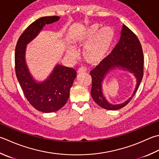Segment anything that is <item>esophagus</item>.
<instances>
[{
    "label": "esophagus",
    "instance_id": "34e87169",
    "mask_svg": "<svg viewBox=\"0 0 159 159\" xmlns=\"http://www.w3.org/2000/svg\"><path fill=\"white\" fill-rule=\"evenodd\" d=\"M87 71V70L85 69V68H84V67H80L79 70H78V74H82V73H84V72H86Z\"/></svg>",
    "mask_w": 159,
    "mask_h": 159
}]
</instances>
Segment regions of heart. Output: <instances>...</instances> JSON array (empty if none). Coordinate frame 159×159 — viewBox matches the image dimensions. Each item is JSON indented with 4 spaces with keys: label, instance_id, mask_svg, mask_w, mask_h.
I'll list each match as a JSON object with an SVG mask.
<instances>
[{
    "label": "heart",
    "instance_id": "heart-1",
    "mask_svg": "<svg viewBox=\"0 0 159 159\" xmlns=\"http://www.w3.org/2000/svg\"><path fill=\"white\" fill-rule=\"evenodd\" d=\"M99 29L100 25L98 23L90 25L78 34L73 40L76 48H83V58L91 65L98 64L104 60L115 39V32L112 27L106 26ZM66 52L71 58L76 57V49L73 46H68Z\"/></svg>",
    "mask_w": 159,
    "mask_h": 159
}]
</instances>
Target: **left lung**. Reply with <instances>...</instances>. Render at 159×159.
I'll use <instances>...</instances> for the list:
<instances>
[{"label":"left lung","instance_id":"1","mask_svg":"<svg viewBox=\"0 0 159 159\" xmlns=\"http://www.w3.org/2000/svg\"><path fill=\"white\" fill-rule=\"evenodd\" d=\"M116 69L127 70L137 79V85L132 96L122 104H111L102 92V83L107 75ZM92 85L91 95L99 106L108 110H117L125 107L132 100L141 83L143 76V54L137 36L128 27L123 25L120 40L114 49L90 71Z\"/></svg>","mask_w":159,"mask_h":159}]
</instances>
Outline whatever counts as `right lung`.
I'll return each instance as SVG.
<instances>
[{"label":"right lung","instance_id":"add662e5","mask_svg":"<svg viewBox=\"0 0 159 159\" xmlns=\"http://www.w3.org/2000/svg\"><path fill=\"white\" fill-rule=\"evenodd\" d=\"M59 19L60 17L54 16L41 17L34 21L21 34L15 49L16 74L24 94L34 108L45 113L57 111L66 104L76 71L57 64L45 80L38 81L27 67L25 53L27 45L39 35L43 27Z\"/></svg>","mask_w":159,"mask_h":159}]
</instances>
